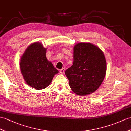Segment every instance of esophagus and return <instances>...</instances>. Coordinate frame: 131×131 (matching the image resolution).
Listing matches in <instances>:
<instances>
[{"instance_id": "esophagus-1", "label": "esophagus", "mask_w": 131, "mask_h": 131, "mask_svg": "<svg viewBox=\"0 0 131 131\" xmlns=\"http://www.w3.org/2000/svg\"><path fill=\"white\" fill-rule=\"evenodd\" d=\"M64 72H65V68H63L60 70V74H64Z\"/></svg>"}]
</instances>
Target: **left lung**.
<instances>
[{
  "mask_svg": "<svg viewBox=\"0 0 131 131\" xmlns=\"http://www.w3.org/2000/svg\"><path fill=\"white\" fill-rule=\"evenodd\" d=\"M73 64L66 71L69 87L78 95L90 94L100 87L106 74V60L100 48L79 43L73 49Z\"/></svg>",
  "mask_w": 131,
  "mask_h": 131,
  "instance_id": "8db88e82",
  "label": "left lung"
}]
</instances>
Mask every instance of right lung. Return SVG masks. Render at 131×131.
I'll use <instances>...</instances> for the list:
<instances>
[{"label": "right lung", "mask_w": 131, "mask_h": 131, "mask_svg": "<svg viewBox=\"0 0 131 131\" xmlns=\"http://www.w3.org/2000/svg\"><path fill=\"white\" fill-rule=\"evenodd\" d=\"M47 49L39 42L28 46L22 55L20 67L27 84L36 90L48 87L58 71L46 57Z\"/></svg>", "instance_id": "add662e5"}]
</instances>
